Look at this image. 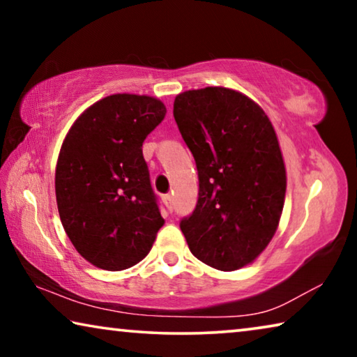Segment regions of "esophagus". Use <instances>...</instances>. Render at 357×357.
I'll return each instance as SVG.
<instances>
[{
	"instance_id": "34e87169",
	"label": "esophagus",
	"mask_w": 357,
	"mask_h": 357,
	"mask_svg": "<svg viewBox=\"0 0 357 357\" xmlns=\"http://www.w3.org/2000/svg\"><path fill=\"white\" fill-rule=\"evenodd\" d=\"M164 203L168 209H173V197L172 195H164Z\"/></svg>"
}]
</instances>
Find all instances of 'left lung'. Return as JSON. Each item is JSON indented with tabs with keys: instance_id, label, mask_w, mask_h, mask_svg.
Instances as JSON below:
<instances>
[{
	"instance_id": "8db88e82",
	"label": "left lung",
	"mask_w": 357,
	"mask_h": 357,
	"mask_svg": "<svg viewBox=\"0 0 357 357\" xmlns=\"http://www.w3.org/2000/svg\"><path fill=\"white\" fill-rule=\"evenodd\" d=\"M173 114L195 159L200 190L181 220L190 252L219 271L261 255L279 227L287 170L275 129L249 96L223 86L189 89Z\"/></svg>"
}]
</instances>
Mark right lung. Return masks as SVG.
<instances>
[{
    "label": "right lung",
    "instance_id": "right-lung-1",
    "mask_svg": "<svg viewBox=\"0 0 357 357\" xmlns=\"http://www.w3.org/2000/svg\"><path fill=\"white\" fill-rule=\"evenodd\" d=\"M165 113L153 96L112 94L88 107L64 137L55 170L59 219L96 268L140 263L165 223L142 151Z\"/></svg>",
    "mask_w": 357,
    "mask_h": 357
}]
</instances>
